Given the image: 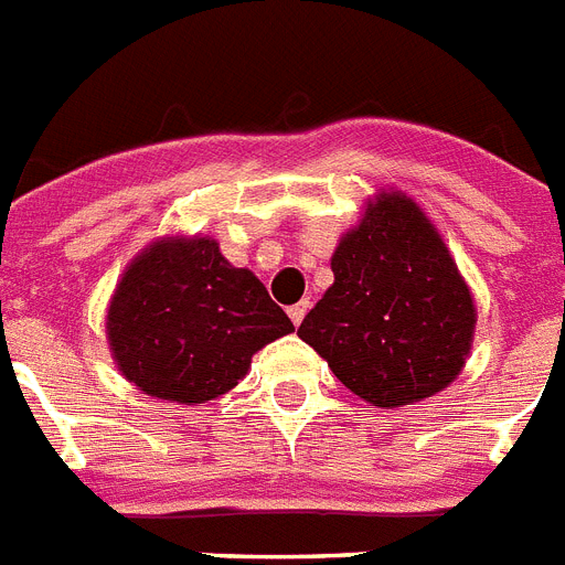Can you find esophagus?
<instances>
[{
	"instance_id": "obj_1",
	"label": "esophagus",
	"mask_w": 565,
	"mask_h": 565,
	"mask_svg": "<svg viewBox=\"0 0 565 565\" xmlns=\"http://www.w3.org/2000/svg\"><path fill=\"white\" fill-rule=\"evenodd\" d=\"M307 310H310V301H298V303H292V307H289V321L296 323H301L303 321V316H307Z\"/></svg>"
}]
</instances>
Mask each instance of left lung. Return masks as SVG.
Wrapping results in <instances>:
<instances>
[{"label": "left lung", "mask_w": 565, "mask_h": 565, "mask_svg": "<svg viewBox=\"0 0 565 565\" xmlns=\"http://www.w3.org/2000/svg\"><path fill=\"white\" fill-rule=\"evenodd\" d=\"M335 284L298 338L372 406L429 398L458 377L475 303L458 264L418 204L384 193L332 255Z\"/></svg>", "instance_id": "obj_1"}]
</instances>
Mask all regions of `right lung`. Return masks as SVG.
<instances>
[{"label": "right lung", "instance_id": "add662e5", "mask_svg": "<svg viewBox=\"0 0 565 565\" xmlns=\"http://www.w3.org/2000/svg\"><path fill=\"white\" fill-rule=\"evenodd\" d=\"M292 332L267 287L213 238L147 247L121 276L107 338L121 375L153 398L204 404L247 375L264 343Z\"/></svg>", "mask_w": 565, "mask_h": 565}]
</instances>
